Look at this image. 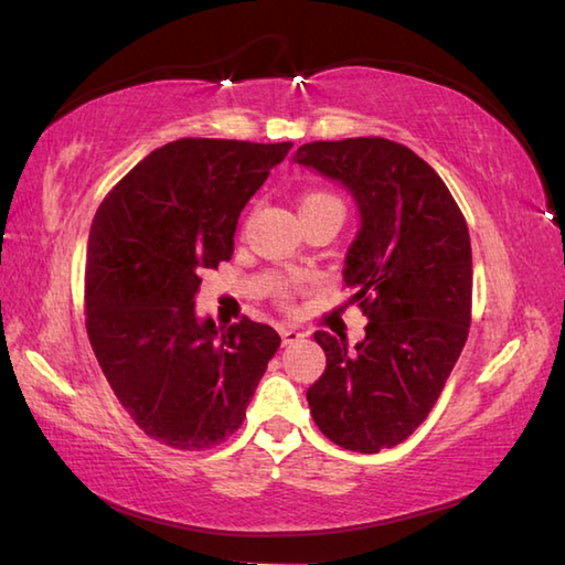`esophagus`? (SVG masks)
Here are the masks:
<instances>
[{
    "label": "esophagus",
    "mask_w": 565,
    "mask_h": 565,
    "mask_svg": "<svg viewBox=\"0 0 565 565\" xmlns=\"http://www.w3.org/2000/svg\"><path fill=\"white\" fill-rule=\"evenodd\" d=\"M281 333V340H284V345H291V342H298L303 338V333L298 328H281L279 330Z\"/></svg>",
    "instance_id": "obj_1"
}]
</instances>
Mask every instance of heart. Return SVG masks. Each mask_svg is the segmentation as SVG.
I'll return each mask as SVG.
<instances>
[{"mask_svg":"<svg viewBox=\"0 0 565 565\" xmlns=\"http://www.w3.org/2000/svg\"><path fill=\"white\" fill-rule=\"evenodd\" d=\"M320 207H342V203L338 201L335 195L323 193V191H311V193L303 195L301 213H311V210H320ZM294 286H296V281H291V279H279V281H276V294L289 296Z\"/></svg>","mask_w":565,"mask_h":565,"instance_id":"b5f03b06","label":"heart"}]
</instances>
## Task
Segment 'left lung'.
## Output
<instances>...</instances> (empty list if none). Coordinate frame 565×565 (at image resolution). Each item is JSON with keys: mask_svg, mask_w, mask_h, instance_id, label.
I'll use <instances>...</instances> for the list:
<instances>
[{"mask_svg": "<svg viewBox=\"0 0 565 565\" xmlns=\"http://www.w3.org/2000/svg\"><path fill=\"white\" fill-rule=\"evenodd\" d=\"M294 161L342 183L360 230L342 279L367 316L355 348L318 330L326 372L306 392L316 426L340 448L380 452L424 424L468 340L472 252L446 183L404 143L313 141Z\"/></svg>", "mask_w": 565, "mask_h": 565, "instance_id": "left-lung-1", "label": "left lung"}]
</instances>
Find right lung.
<instances>
[{"instance_id":"obj_1","label":"right lung","mask_w":565,"mask_h":565,"mask_svg":"<svg viewBox=\"0 0 565 565\" xmlns=\"http://www.w3.org/2000/svg\"><path fill=\"white\" fill-rule=\"evenodd\" d=\"M291 141L179 139L151 151L97 207L85 264L87 335L119 404L179 450L223 444L279 350L247 316L198 318L203 269L235 249L242 207Z\"/></svg>"}]
</instances>
